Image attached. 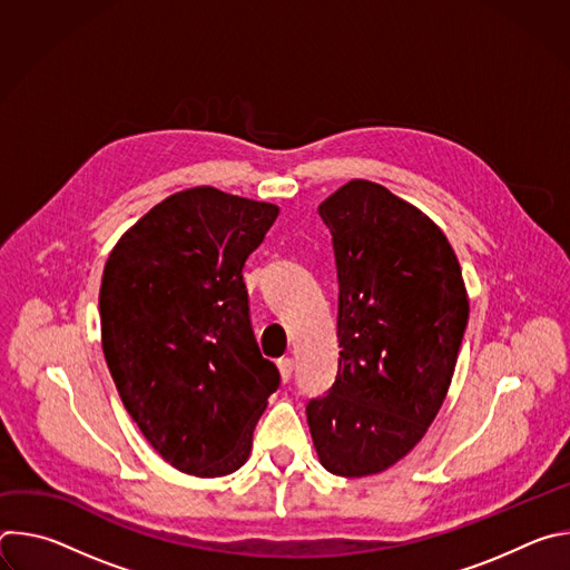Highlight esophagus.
<instances>
[{
	"instance_id": "1",
	"label": "esophagus",
	"mask_w": 570,
	"mask_h": 570,
	"mask_svg": "<svg viewBox=\"0 0 570 570\" xmlns=\"http://www.w3.org/2000/svg\"><path fill=\"white\" fill-rule=\"evenodd\" d=\"M277 365H279V374H282V381H284V383H288V381L293 379L295 361H293L291 356H284V358H279V361H277Z\"/></svg>"
}]
</instances>
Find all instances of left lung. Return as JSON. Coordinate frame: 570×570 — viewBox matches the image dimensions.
Listing matches in <instances>:
<instances>
[{"mask_svg":"<svg viewBox=\"0 0 570 570\" xmlns=\"http://www.w3.org/2000/svg\"><path fill=\"white\" fill-rule=\"evenodd\" d=\"M338 271V374L306 403L322 466L381 473L429 431L469 320L442 229L385 187L352 180L317 207Z\"/></svg>","mask_w":570,"mask_h":570,"instance_id":"8db88e82","label":"left lung"}]
</instances>
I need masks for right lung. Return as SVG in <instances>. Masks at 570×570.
Listing matches in <instances>:
<instances>
[{
    "mask_svg": "<svg viewBox=\"0 0 570 570\" xmlns=\"http://www.w3.org/2000/svg\"><path fill=\"white\" fill-rule=\"evenodd\" d=\"M279 207L196 187L137 220L104 268V354L126 411L176 469L216 478L250 455L279 387L253 332L243 266Z\"/></svg>",
    "mask_w": 570,
    "mask_h": 570,
    "instance_id": "obj_1",
    "label": "right lung"
}]
</instances>
